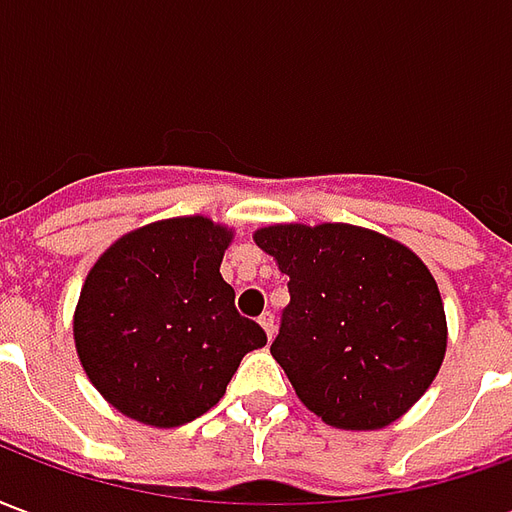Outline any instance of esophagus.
<instances>
[{"instance_id": "obj_1", "label": "esophagus", "mask_w": 512, "mask_h": 512, "mask_svg": "<svg viewBox=\"0 0 512 512\" xmlns=\"http://www.w3.org/2000/svg\"><path fill=\"white\" fill-rule=\"evenodd\" d=\"M260 326H263V332H266L268 340H271V337H274V329H277V326H274V315H271V312L260 315Z\"/></svg>"}]
</instances>
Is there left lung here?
<instances>
[{
    "label": "left lung",
    "instance_id": "1",
    "mask_svg": "<svg viewBox=\"0 0 512 512\" xmlns=\"http://www.w3.org/2000/svg\"><path fill=\"white\" fill-rule=\"evenodd\" d=\"M255 244L290 277L271 356L301 403L343 430L403 417L447 351L428 266L408 246L354 224H271Z\"/></svg>",
    "mask_w": 512,
    "mask_h": 512
}]
</instances>
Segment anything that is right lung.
<instances>
[{
    "label": "right lung",
    "instance_id": "add662e5",
    "mask_svg": "<svg viewBox=\"0 0 512 512\" xmlns=\"http://www.w3.org/2000/svg\"><path fill=\"white\" fill-rule=\"evenodd\" d=\"M230 241L205 216L164 219L123 235L90 268L73 340L84 373L120 414L153 428L186 425L266 345L219 274Z\"/></svg>",
    "mask_w": 512,
    "mask_h": 512
}]
</instances>
